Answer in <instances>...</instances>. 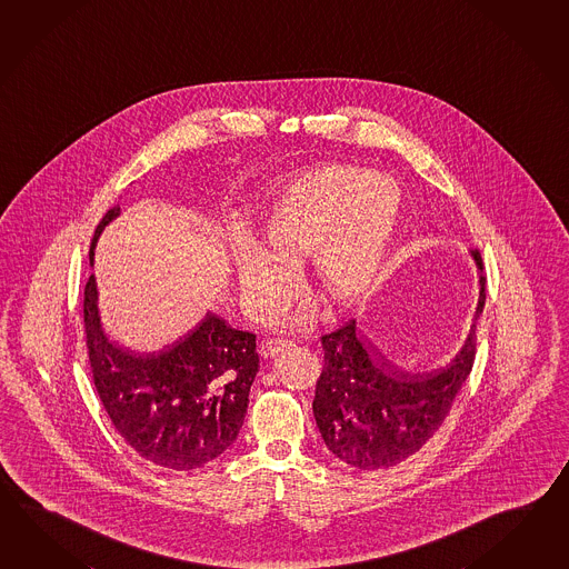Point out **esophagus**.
<instances>
[{
	"instance_id": "1",
	"label": "esophagus",
	"mask_w": 569,
	"mask_h": 569,
	"mask_svg": "<svg viewBox=\"0 0 569 569\" xmlns=\"http://www.w3.org/2000/svg\"><path fill=\"white\" fill-rule=\"evenodd\" d=\"M293 347V342L288 341V339H267V341L261 342V347H259V353L261 357H276V355L281 353V351H288Z\"/></svg>"
}]
</instances>
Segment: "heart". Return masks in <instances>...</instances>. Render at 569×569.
Segmentation results:
<instances>
[{
    "label": "heart",
    "instance_id": "b5f03b06",
    "mask_svg": "<svg viewBox=\"0 0 569 569\" xmlns=\"http://www.w3.org/2000/svg\"><path fill=\"white\" fill-rule=\"evenodd\" d=\"M402 198L388 177L329 164L298 177L254 216L251 239L230 249L242 308L253 316L288 306L298 269L310 257V281L330 308L361 302L378 278L400 220Z\"/></svg>",
    "mask_w": 569,
    "mask_h": 569
}]
</instances>
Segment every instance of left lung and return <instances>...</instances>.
I'll use <instances>...</instances> for the list:
<instances>
[{
  "label": "left lung",
  "mask_w": 569,
  "mask_h": 569,
  "mask_svg": "<svg viewBox=\"0 0 569 569\" xmlns=\"http://www.w3.org/2000/svg\"><path fill=\"white\" fill-rule=\"evenodd\" d=\"M480 273L486 303V276L478 249L469 251ZM325 367L312 402L316 427L330 453L357 469H388L417 453L439 430L455 396L476 359V322L466 345L449 366L430 373H408L381 361L363 341L357 322L325 335Z\"/></svg>",
  "instance_id": "1"
}]
</instances>
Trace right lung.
Wrapping results in <instances>:
<instances>
[{"label": "right lung", "instance_id": "add662e5", "mask_svg": "<svg viewBox=\"0 0 569 569\" xmlns=\"http://www.w3.org/2000/svg\"><path fill=\"white\" fill-rule=\"evenodd\" d=\"M120 206L101 218L89 249ZM89 366L101 405L120 437L159 468L191 471L224 453L239 437L249 392L259 371L253 332L230 329L218 316L157 353H132L110 341L101 327L98 283L83 293Z\"/></svg>", "mask_w": 569, "mask_h": 569}]
</instances>
